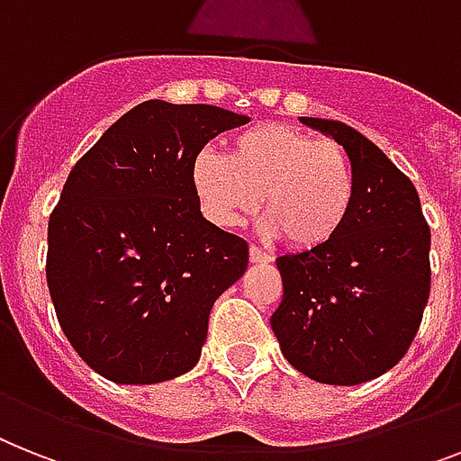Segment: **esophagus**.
Listing matches in <instances>:
<instances>
[{"instance_id": "1", "label": "esophagus", "mask_w": 461, "mask_h": 461, "mask_svg": "<svg viewBox=\"0 0 461 461\" xmlns=\"http://www.w3.org/2000/svg\"><path fill=\"white\" fill-rule=\"evenodd\" d=\"M249 261H252V264H268V261H271V254L264 252L261 247L252 245L249 247Z\"/></svg>"}]
</instances>
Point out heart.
<instances>
[{
	"label": "heart",
	"mask_w": 461,
	"mask_h": 461,
	"mask_svg": "<svg viewBox=\"0 0 461 461\" xmlns=\"http://www.w3.org/2000/svg\"><path fill=\"white\" fill-rule=\"evenodd\" d=\"M190 181L212 223L240 226L261 197L266 233L303 252L321 249L341 233L356 195L344 148L287 124L240 131L226 158L203 150L193 159Z\"/></svg>",
	"instance_id": "1"
}]
</instances>
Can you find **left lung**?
Listing matches in <instances>:
<instances>
[{
    "mask_svg": "<svg viewBox=\"0 0 461 461\" xmlns=\"http://www.w3.org/2000/svg\"><path fill=\"white\" fill-rule=\"evenodd\" d=\"M299 120L344 148L356 195L330 245L276 258L283 302L271 327L302 375L356 386L391 370L420 330L431 290V230L412 181L370 139L344 122Z\"/></svg>",
    "mask_w": 461,
    "mask_h": 461,
    "instance_id": "obj_1",
    "label": "left lung"
}]
</instances>
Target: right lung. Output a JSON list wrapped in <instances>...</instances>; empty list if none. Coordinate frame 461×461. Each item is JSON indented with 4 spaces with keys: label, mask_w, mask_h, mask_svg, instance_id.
I'll return each mask as SVG.
<instances>
[{
    "label": "right lung",
    "mask_w": 461,
    "mask_h": 461,
    "mask_svg": "<svg viewBox=\"0 0 461 461\" xmlns=\"http://www.w3.org/2000/svg\"><path fill=\"white\" fill-rule=\"evenodd\" d=\"M249 117L146 101L72 167L49 219L47 283L60 330L115 384L193 370L212 306L247 271L249 247L200 212L190 169Z\"/></svg>",
    "instance_id": "obj_1"
}]
</instances>
